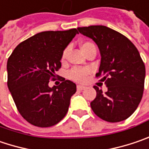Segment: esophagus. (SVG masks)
I'll use <instances>...</instances> for the list:
<instances>
[{
	"mask_svg": "<svg viewBox=\"0 0 149 149\" xmlns=\"http://www.w3.org/2000/svg\"><path fill=\"white\" fill-rule=\"evenodd\" d=\"M77 88L78 90H84V89L86 88V87L83 86V85H77Z\"/></svg>",
	"mask_w": 149,
	"mask_h": 149,
	"instance_id": "obj_1",
	"label": "esophagus"
}]
</instances>
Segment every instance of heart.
I'll use <instances>...</instances> for the list:
<instances>
[{
	"instance_id": "1",
	"label": "heart",
	"mask_w": 149,
	"mask_h": 149,
	"mask_svg": "<svg viewBox=\"0 0 149 149\" xmlns=\"http://www.w3.org/2000/svg\"><path fill=\"white\" fill-rule=\"evenodd\" d=\"M80 48L83 50L84 54H86L88 51H89L92 49L96 48L94 44H93L92 42L89 41H86V42H83L80 45ZM66 54H67V49H65L62 56H61V61H64L66 57ZM90 73V69L88 68H79V67H74L72 68L70 72H69V77L72 80H74L76 82H83L87 76Z\"/></svg>"
}]
</instances>
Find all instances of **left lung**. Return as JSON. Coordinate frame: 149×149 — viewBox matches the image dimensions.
I'll return each mask as SVG.
<instances>
[{
	"label": "left lung",
	"mask_w": 149,
	"mask_h": 149,
	"mask_svg": "<svg viewBox=\"0 0 149 149\" xmlns=\"http://www.w3.org/2000/svg\"><path fill=\"white\" fill-rule=\"evenodd\" d=\"M80 33L92 39L98 45L101 60L96 77L107 87L103 93L94 86L97 95L90 103L93 111L109 122L130 117L142 100L145 66L136 46L126 36L106 26L77 28Z\"/></svg>",
	"instance_id": "left-lung-1"
}]
</instances>
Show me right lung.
I'll list each match as a JSON object with an SVG mask.
<instances>
[{"mask_svg": "<svg viewBox=\"0 0 149 149\" xmlns=\"http://www.w3.org/2000/svg\"><path fill=\"white\" fill-rule=\"evenodd\" d=\"M76 29L45 31L20 43L7 61V86L23 118L40 127H52L65 117L77 86L63 80L50 88L49 82L61 68L64 49Z\"/></svg>", "mask_w": 149, "mask_h": 149, "instance_id": "add662e5", "label": "right lung"}]
</instances>
